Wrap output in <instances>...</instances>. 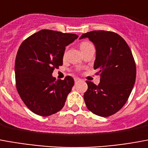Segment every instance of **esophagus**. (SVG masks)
I'll return each instance as SVG.
<instances>
[{"label": "esophagus", "mask_w": 148, "mask_h": 148, "mask_svg": "<svg viewBox=\"0 0 148 148\" xmlns=\"http://www.w3.org/2000/svg\"><path fill=\"white\" fill-rule=\"evenodd\" d=\"M80 81H81V79L78 78V77H74V82H75V83L78 82H80Z\"/></svg>", "instance_id": "1"}]
</instances>
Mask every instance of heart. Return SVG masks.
Returning a JSON list of instances; mask_svg holds the SVG:
<instances>
[{
  "instance_id": "1",
  "label": "heart",
  "mask_w": 148,
  "mask_h": 148,
  "mask_svg": "<svg viewBox=\"0 0 148 148\" xmlns=\"http://www.w3.org/2000/svg\"><path fill=\"white\" fill-rule=\"evenodd\" d=\"M89 45H92V44H91L90 42H88V41H84V42H82V43L80 45V48H81V49H84L85 47Z\"/></svg>"
}]
</instances>
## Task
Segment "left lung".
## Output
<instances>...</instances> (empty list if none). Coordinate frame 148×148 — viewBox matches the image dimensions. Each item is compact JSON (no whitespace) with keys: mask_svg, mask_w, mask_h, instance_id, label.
<instances>
[{"mask_svg":"<svg viewBox=\"0 0 148 148\" xmlns=\"http://www.w3.org/2000/svg\"><path fill=\"white\" fill-rule=\"evenodd\" d=\"M95 45L94 69L100 75L98 85L86 81L84 94L86 107L101 117H109L125 105L135 84L136 69L131 49L120 35L111 31L93 30L83 34Z\"/></svg>","mask_w":148,"mask_h":148,"instance_id":"left-lung-1","label":"left lung"}]
</instances>
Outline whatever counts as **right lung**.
<instances>
[{"mask_svg":"<svg viewBox=\"0 0 148 148\" xmlns=\"http://www.w3.org/2000/svg\"><path fill=\"white\" fill-rule=\"evenodd\" d=\"M78 36L51 29H41L23 41L15 63L16 85L25 105L40 116L60 111L74 86L71 76L64 80L52 77L63 65L66 46Z\"/></svg>","mask_w":148,"mask_h":148,"instance_id":"1","label":"right lung"}]
</instances>
